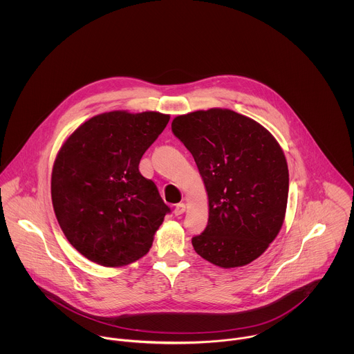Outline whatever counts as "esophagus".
I'll list each match as a JSON object with an SVG mask.
<instances>
[{
    "label": "esophagus",
    "mask_w": 354,
    "mask_h": 354,
    "mask_svg": "<svg viewBox=\"0 0 354 354\" xmlns=\"http://www.w3.org/2000/svg\"><path fill=\"white\" fill-rule=\"evenodd\" d=\"M185 209H187L185 204H184V203H178V204L174 207V215H176V216L183 215V214L185 212Z\"/></svg>",
    "instance_id": "obj_1"
}]
</instances>
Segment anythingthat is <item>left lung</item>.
I'll use <instances>...</instances> for the list:
<instances>
[{"mask_svg":"<svg viewBox=\"0 0 354 354\" xmlns=\"http://www.w3.org/2000/svg\"><path fill=\"white\" fill-rule=\"evenodd\" d=\"M171 131L192 153L208 196L195 251L222 268L250 264L285 219L289 170L279 143L252 118L219 107L177 115Z\"/></svg>","mask_w":354,"mask_h":354,"instance_id":"8db88e82","label":"left lung"}]
</instances>
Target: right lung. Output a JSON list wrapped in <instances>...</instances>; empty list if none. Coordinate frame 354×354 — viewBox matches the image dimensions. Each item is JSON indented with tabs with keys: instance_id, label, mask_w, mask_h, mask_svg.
Here are the masks:
<instances>
[{
	"instance_id": "right-lung-1",
	"label": "right lung",
	"mask_w": 354,
	"mask_h": 354,
	"mask_svg": "<svg viewBox=\"0 0 354 354\" xmlns=\"http://www.w3.org/2000/svg\"><path fill=\"white\" fill-rule=\"evenodd\" d=\"M169 120L158 111H107L61 146L51 171L53 208L68 241L88 260L122 267L150 251L170 208L139 163Z\"/></svg>"
}]
</instances>
